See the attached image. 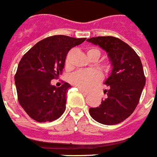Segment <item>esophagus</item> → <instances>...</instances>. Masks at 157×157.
<instances>
[{
  "instance_id": "esophagus-1",
  "label": "esophagus",
  "mask_w": 157,
  "mask_h": 157,
  "mask_svg": "<svg viewBox=\"0 0 157 157\" xmlns=\"http://www.w3.org/2000/svg\"><path fill=\"white\" fill-rule=\"evenodd\" d=\"M78 90H79L80 92H82L83 95H85V96H87V95H89V92L88 91H85V90H83V89H81V88H78Z\"/></svg>"
}]
</instances>
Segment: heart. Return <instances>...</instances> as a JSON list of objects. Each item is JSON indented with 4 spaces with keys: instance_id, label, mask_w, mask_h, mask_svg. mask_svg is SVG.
<instances>
[{
    "instance_id": "heart-1",
    "label": "heart",
    "mask_w": 157,
    "mask_h": 157,
    "mask_svg": "<svg viewBox=\"0 0 157 157\" xmlns=\"http://www.w3.org/2000/svg\"><path fill=\"white\" fill-rule=\"evenodd\" d=\"M86 53L90 59L95 58L96 60H98L101 55L100 50L97 48H89L86 51ZM106 66L107 67H109V65L107 64ZM65 66L67 69L71 67V61H70L69 56H67V57L66 58ZM101 79H102V76H101V74L98 71H78L71 75V82L74 86H77L78 88L89 90L91 87H93L96 83L100 82Z\"/></svg>"
}]
</instances>
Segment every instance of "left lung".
Segmentation results:
<instances>
[{
  "instance_id": "left-lung-1",
  "label": "left lung",
  "mask_w": 157,
  "mask_h": 157,
  "mask_svg": "<svg viewBox=\"0 0 157 157\" xmlns=\"http://www.w3.org/2000/svg\"><path fill=\"white\" fill-rule=\"evenodd\" d=\"M86 41L99 45L108 52L113 70L105 81L107 97L99 107L90 108L94 120L104 125L118 124L133 113L140 102L146 82L140 57L132 48L113 36H97Z\"/></svg>"
}]
</instances>
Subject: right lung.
<instances>
[{
    "mask_svg": "<svg viewBox=\"0 0 157 157\" xmlns=\"http://www.w3.org/2000/svg\"><path fill=\"white\" fill-rule=\"evenodd\" d=\"M85 40L62 35L49 36L34 45L22 57L14 75L17 100L35 121H52L65 112L71 85L64 82L56 87L51 80L62 74L69 51Z\"/></svg>",
    "mask_w": 157,
    "mask_h": 157,
    "instance_id": "add662e5",
    "label": "right lung"
}]
</instances>
